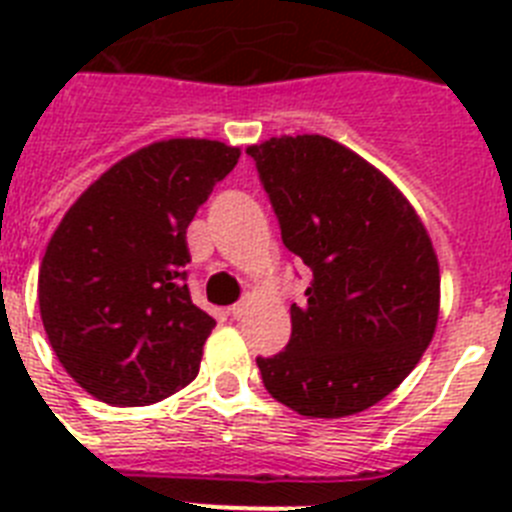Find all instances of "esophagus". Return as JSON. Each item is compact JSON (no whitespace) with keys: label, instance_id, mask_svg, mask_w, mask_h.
I'll return each mask as SVG.
<instances>
[{"label":"esophagus","instance_id":"esophagus-1","mask_svg":"<svg viewBox=\"0 0 512 512\" xmlns=\"http://www.w3.org/2000/svg\"><path fill=\"white\" fill-rule=\"evenodd\" d=\"M246 312H248V300L235 302V305L230 307V315H233V320H241V318H246Z\"/></svg>","mask_w":512,"mask_h":512}]
</instances>
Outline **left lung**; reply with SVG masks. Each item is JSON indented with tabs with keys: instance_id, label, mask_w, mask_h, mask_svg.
Listing matches in <instances>:
<instances>
[{
	"instance_id": "left-lung-1",
	"label": "left lung",
	"mask_w": 512,
	"mask_h": 512,
	"mask_svg": "<svg viewBox=\"0 0 512 512\" xmlns=\"http://www.w3.org/2000/svg\"><path fill=\"white\" fill-rule=\"evenodd\" d=\"M282 241L312 271L292 336L259 356L274 400L310 418L377 405L408 377L438 323L441 274L418 212L369 161L323 135L248 146Z\"/></svg>"
}]
</instances>
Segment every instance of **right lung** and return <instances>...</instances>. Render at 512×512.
<instances>
[{"label":"right lung","instance_id":"obj_1","mask_svg":"<svg viewBox=\"0 0 512 512\" xmlns=\"http://www.w3.org/2000/svg\"><path fill=\"white\" fill-rule=\"evenodd\" d=\"M241 151L171 138L104 171L63 215L38 277L43 328L97 400L138 408L187 387L215 320L189 297L187 228Z\"/></svg>","mask_w":512,"mask_h":512}]
</instances>
